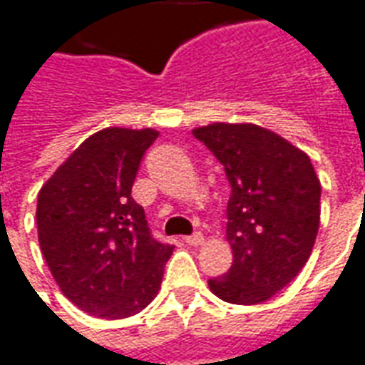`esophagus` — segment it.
I'll return each mask as SVG.
<instances>
[{"mask_svg":"<svg viewBox=\"0 0 365 365\" xmlns=\"http://www.w3.org/2000/svg\"><path fill=\"white\" fill-rule=\"evenodd\" d=\"M203 234L201 232H195V234H191V236L185 237V244H190V245H201L203 244Z\"/></svg>","mask_w":365,"mask_h":365,"instance_id":"obj_1","label":"esophagus"}]
</instances>
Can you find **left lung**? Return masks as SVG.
I'll use <instances>...</instances> for the list:
<instances>
[{
    "label": "left lung",
    "mask_w": 365,
    "mask_h": 365,
    "mask_svg": "<svg viewBox=\"0 0 365 365\" xmlns=\"http://www.w3.org/2000/svg\"><path fill=\"white\" fill-rule=\"evenodd\" d=\"M224 166L232 193L226 237L234 263L209 280L215 296L237 306L263 304L302 271L319 230L321 183L309 156L255 123L193 129Z\"/></svg>",
    "instance_id": "1"
}]
</instances>
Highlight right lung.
<instances>
[{"mask_svg": "<svg viewBox=\"0 0 365 365\" xmlns=\"http://www.w3.org/2000/svg\"><path fill=\"white\" fill-rule=\"evenodd\" d=\"M156 129L106 128L75 148L42 185L38 242L67 299L102 319L131 317L155 299L174 245L150 236L131 197Z\"/></svg>", "mask_w": 365, "mask_h": 365, "instance_id": "add662e5", "label": "right lung"}]
</instances>
